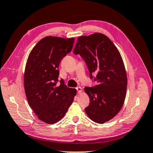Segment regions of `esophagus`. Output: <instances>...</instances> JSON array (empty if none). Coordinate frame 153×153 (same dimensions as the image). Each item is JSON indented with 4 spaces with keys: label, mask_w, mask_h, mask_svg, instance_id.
I'll use <instances>...</instances> for the list:
<instances>
[{
    "label": "esophagus",
    "mask_w": 153,
    "mask_h": 153,
    "mask_svg": "<svg viewBox=\"0 0 153 153\" xmlns=\"http://www.w3.org/2000/svg\"><path fill=\"white\" fill-rule=\"evenodd\" d=\"M76 90H77V92L79 93V94H80V93H81L82 92V88L80 86H78V87H77L76 88Z\"/></svg>",
    "instance_id": "1"
}]
</instances>
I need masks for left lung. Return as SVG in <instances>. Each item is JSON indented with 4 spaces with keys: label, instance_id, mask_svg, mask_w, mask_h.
<instances>
[{
    "label": "left lung",
    "instance_id": "8db88e82",
    "mask_svg": "<svg viewBox=\"0 0 153 153\" xmlns=\"http://www.w3.org/2000/svg\"><path fill=\"white\" fill-rule=\"evenodd\" d=\"M74 53L84 59L90 78L96 75L97 85L84 88L90 98L85 111L94 122H107L120 112L126 98L128 79L120 52L107 36L94 33L78 37Z\"/></svg>",
    "mask_w": 153,
    "mask_h": 153
}]
</instances>
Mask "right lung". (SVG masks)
I'll return each mask as SVG.
<instances>
[{
	"mask_svg": "<svg viewBox=\"0 0 153 153\" xmlns=\"http://www.w3.org/2000/svg\"><path fill=\"white\" fill-rule=\"evenodd\" d=\"M74 38L46 36L36 44L28 56L24 89L28 104L40 120L53 124L61 120L74 101L77 90L59 78V66L73 48Z\"/></svg>",
	"mask_w": 153,
	"mask_h": 153,
	"instance_id": "obj_1",
	"label": "right lung"
}]
</instances>
